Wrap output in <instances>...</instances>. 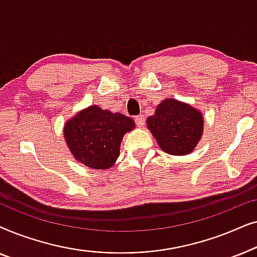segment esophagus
<instances>
[{
  "instance_id": "obj_1",
  "label": "esophagus",
  "mask_w": 257,
  "mask_h": 257,
  "mask_svg": "<svg viewBox=\"0 0 257 257\" xmlns=\"http://www.w3.org/2000/svg\"><path fill=\"white\" fill-rule=\"evenodd\" d=\"M135 121H136L137 126H139V127H143V126L145 125V117H144L143 114L137 115V117L135 118Z\"/></svg>"
}]
</instances>
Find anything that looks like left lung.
Returning <instances> with one entry per match:
<instances>
[{
	"label": "left lung",
	"instance_id": "8db88e82",
	"mask_svg": "<svg viewBox=\"0 0 257 257\" xmlns=\"http://www.w3.org/2000/svg\"><path fill=\"white\" fill-rule=\"evenodd\" d=\"M146 122L164 152L186 156L192 153L201 140L205 120L201 111L191 104L165 98Z\"/></svg>",
	"mask_w": 257,
	"mask_h": 257
}]
</instances>
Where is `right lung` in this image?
<instances>
[{
    "instance_id": "obj_1",
    "label": "right lung",
    "mask_w": 257,
    "mask_h": 257,
    "mask_svg": "<svg viewBox=\"0 0 257 257\" xmlns=\"http://www.w3.org/2000/svg\"><path fill=\"white\" fill-rule=\"evenodd\" d=\"M136 127L132 118L90 105L66 120L63 128L70 152L92 170H108L120 154L125 133Z\"/></svg>"
}]
</instances>
